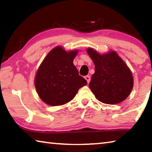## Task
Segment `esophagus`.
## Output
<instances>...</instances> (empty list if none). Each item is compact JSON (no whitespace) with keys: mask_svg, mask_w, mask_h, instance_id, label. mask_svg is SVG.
Wrapping results in <instances>:
<instances>
[{"mask_svg":"<svg viewBox=\"0 0 152 152\" xmlns=\"http://www.w3.org/2000/svg\"><path fill=\"white\" fill-rule=\"evenodd\" d=\"M84 78L86 80V81L88 83H89L90 81H91V77H90L89 76H86L85 77H84Z\"/></svg>","mask_w":152,"mask_h":152,"instance_id":"obj_1","label":"esophagus"}]
</instances>
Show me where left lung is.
<instances>
[{"label": "left lung", "mask_w": 152, "mask_h": 152, "mask_svg": "<svg viewBox=\"0 0 152 152\" xmlns=\"http://www.w3.org/2000/svg\"><path fill=\"white\" fill-rule=\"evenodd\" d=\"M87 53L94 64V74L89 87L96 99L115 104L127 99L133 86L132 73L115 51L100 55L92 48Z\"/></svg>", "instance_id": "obj_1"}]
</instances>
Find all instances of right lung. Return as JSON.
<instances>
[{
	"label": "right lung",
	"mask_w": 152,
	"mask_h": 152,
	"mask_svg": "<svg viewBox=\"0 0 152 152\" xmlns=\"http://www.w3.org/2000/svg\"><path fill=\"white\" fill-rule=\"evenodd\" d=\"M78 51L56 47L49 52L36 74L35 86L40 99L51 106L70 102L87 81L79 75L73 60Z\"/></svg>",
	"instance_id": "1"
}]
</instances>
